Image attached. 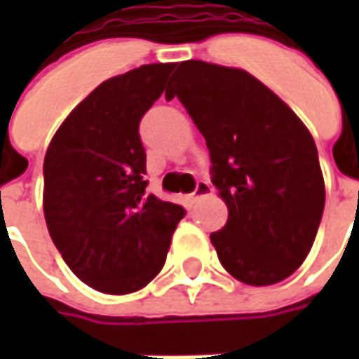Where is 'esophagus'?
Here are the masks:
<instances>
[{"label": "esophagus", "mask_w": 359, "mask_h": 359, "mask_svg": "<svg viewBox=\"0 0 359 359\" xmlns=\"http://www.w3.org/2000/svg\"><path fill=\"white\" fill-rule=\"evenodd\" d=\"M211 192V187H210V182H205V180H198L196 182V188H194V192H192V200H198V198H202V196H208Z\"/></svg>", "instance_id": "1"}]
</instances>
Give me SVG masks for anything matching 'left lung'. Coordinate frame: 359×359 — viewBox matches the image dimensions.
<instances>
[{"instance_id": "8db88e82", "label": "left lung", "mask_w": 359, "mask_h": 359, "mask_svg": "<svg viewBox=\"0 0 359 359\" xmlns=\"http://www.w3.org/2000/svg\"><path fill=\"white\" fill-rule=\"evenodd\" d=\"M169 100L203 134L211 182L229 208L211 233L221 265L252 286L290 277L311 250L323 217L325 182L316 142L288 105L241 69L184 61Z\"/></svg>"}]
</instances>
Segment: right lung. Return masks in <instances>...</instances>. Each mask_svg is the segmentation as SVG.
Masks as SVG:
<instances>
[{
    "instance_id": "right-lung-1",
    "label": "right lung",
    "mask_w": 359,
    "mask_h": 359,
    "mask_svg": "<svg viewBox=\"0 0 359 359\" xmlns=\"http://www.w3.org/2000/svg\"><path fill=\"white\" fill-rule=\"evenodd\" d=\"M175 63L102 82L63 121L43 159V215L55 248L82 283L136 292L165 265L184 208L148 194L142 117Z\"/></svg>"
}]
</instances>
